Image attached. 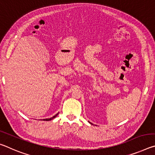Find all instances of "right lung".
<instances>
[{
  "instance_id": "1",
  "label": "right lung",
  "mask_w": 155,
  "mask_h": 155,
  "mask_svg": "<svg viewBox=\"0 0 155 155\" xmlns=\"http://www.w3.org/2000/svg\"><path fill=\"white\" fill-rule=\"evenodd\" d=\"M59 114V113H58V114H57L55 115H54V116L53 117H51V118H48V119H44V120H46V121H49V120H52V119H54V117H55L56 116H57V115H58Z\"/></svg>"
}]
</instances>
